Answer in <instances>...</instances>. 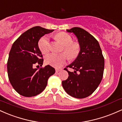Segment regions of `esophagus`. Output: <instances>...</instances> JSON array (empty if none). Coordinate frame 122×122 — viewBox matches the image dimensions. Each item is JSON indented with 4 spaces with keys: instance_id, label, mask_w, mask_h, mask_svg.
<instances>
[{
    "instance_id": "obj_1",
    "label": "esophagus",
    "mask_w": 122,
    "mask_h": 122,
    "mask_svg": "<svg viewBox=\"0 0 122 122\" xmlns=\"http://www.w3.org/2000/svg\"><path fill=\"white\" fill-rule=\"evenodd\" d=\"M55 70H56V72H59V71H61L62 70V68H55Z\"/></svg>"
}]
</instances>
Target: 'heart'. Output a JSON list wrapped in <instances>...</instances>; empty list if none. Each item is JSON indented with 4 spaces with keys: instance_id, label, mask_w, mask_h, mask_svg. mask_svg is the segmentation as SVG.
<instances>
[{
    "instance_id": "obj_1",
    "label": "heart",
    "mask_w": 122,
    "mask_h": 122,
    "mask_svg": "<svg viewBox=\"0 0 122 122\" xmlns=\"http://www.w3.org/2000/svg\"><path fill=\"white\" fill-rule=\"evenodd\" d=\"M56 40L63 46L65 52L61 54H51L46 57V61L47 64L54 67H61L65 63L68 57L71 59L76 58L80 52V45L78 42L72 41L70 35L66 33L61 32L55 36ZM39 46L41 52L44 54L48 53L51 48L50 40L46 36L41 37L39 41ZM67 54V57L66 55Z\"/></svg>"
}]
</instances>
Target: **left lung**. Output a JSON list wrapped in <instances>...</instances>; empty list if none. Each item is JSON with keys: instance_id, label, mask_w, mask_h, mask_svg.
<instances>
[{"instance_id": "left-lung-1", "label": "left lung", "mask_w": 122, "mask_h": 122, "mask_svg": "<svg viewBox=\"0 0 122 122\" xmlns=\"http://www.w3.org/2000/svg\"><path fill=\"white\" fill-rule=\"evenodd\" d=\"M67 31L73 33L80 45V52L74 61L66 67L74 69L68 72V78L62 86L67 93L73 97L83 98L91 95L102 81L104 69V59L99 43L83 29L74 27Z\"/></svg>"}]
</instances>
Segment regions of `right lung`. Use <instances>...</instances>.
<instances>
[{
	"label": "right lung",
	"instance_id": "1",
	"mask_svg": "<svg viewBox=\"0 0 122 122\" xmlns=\"http://www.w3.org/2000/svg\"><path fill=\"white\" fill-rule=\"evenodd\" d=\"M54 30L35 26L22 34L15 41L9 53L7 73L10 82L15 91L25 97L37 95L45 89L48 79L55 72L50 65L42 66L43 55L38 42L42 36Z\"/></svg>",
	"mask_w": 122,
	"mask_h": 122
}]
</instances>
